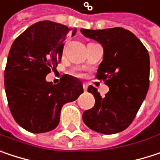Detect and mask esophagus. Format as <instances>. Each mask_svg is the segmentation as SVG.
<instances>
[{
	"instance_id": "obj_1",
	"label": "esophagus",
	"mask_w": 160,
	"mask_h": 160,
	"mask_svg": "<svg viewBox=\"0 0 160 160\" xmlns=\"http://www.w3.org/2000/svg\"><path fill=\"white\" fill-rule=\"evenodd\" d=\"M87 89H88V84L84 82V83H83V90H84V91H87Z\"/></svg>"
}]
</instances>
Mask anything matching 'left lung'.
Returning a JSON list of instances; mask_svg holds the SVG:
<instances>
[{
  "mask_svg": "<svg viewBox=\"0 0 160 160\" xmlns=\"http://www.w3.org/2000/svg\"><path fill=\"white\" fill-rule=\"evenodd\" d=\"M87 38L98 42L104 50L96 78L105 80L109 92L102 97L89 86L94 107L84 111L82 119L92 131L114 134L127 129L134 119L149 88L150 59L141 41L122 28H80Z\"/></svg>",
  "mask_w": 160,
  "mask_h": 160,
  "instance_id": "left-lung-1",
  "label": "left lung"
}]
</instances>
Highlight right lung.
Masks as SVG:
<instances>
[{"instance_id":"add662e5","label":"right lung","mask_w":160,"mask_h":160,"mask_svg":"<svg viewBox=\"0 0 160 160\" xmlns=\"http://www.w3.org/2000/svg\"><path fill=\"white\" fill-rule=\"evenodd\" d=\"M77 29L44 20L33 24L13 42L4 71L6 97L16 123L33 133L57 127L62 107L83 92L79 79L64 75L58 84L45 78L60 63L68 34Z\"/></svg>"}]
</instances>
